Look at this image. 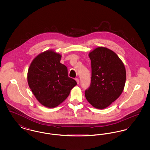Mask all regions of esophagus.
I'll return each mask as SVG.
<instances>
[{
  "label": "esophagus",
  "mask_w": 150,
  "mask_h": 150,
  "mask_svg": "<svg viewBox=\"0 0 150 150\" xmlns=\"http://www.w3.org/2000/svg\"><path fill=\"white\" fill-rule=\"evenodd\" d=\"M75 80L76 81V83H77V84H79V79H75Z\"/></svg>",
  "instance_id": "1"
}]
</instances>
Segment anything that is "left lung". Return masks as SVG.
Segmentation results:
<instances>
[{
    "mask_svg": "<svg viewBox=\"0 0 150 150\" xmlns=\"http://www.w3.org/2000/svg\"><path fill=\"white\" fill-rule=\"evenodd\" d=\"M92 78L85 96L89 103L98 109H104L117 100L122 92L126 70L120 58L114 51L99 47L89 52Z\"/></svg>",
    "mask_w": 150,
    "mask_h": 150,
    "instance_id": "8db88e82",
    "label": "left lung"
}]
</instances>
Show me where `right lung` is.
I'll return each mask as SVG.
<instances>
[{"label":"right lung","instance_id":"right-lung-1","mask_svg":"<svg viewBox=\"0 0 150 150\" xmlns=\"http://www.w3.org/2000/svg\"><path fill=\"white\" fill-rule=\"evenodd\" d=\"M61 57L53 50H46L35 57L29 67V87L36 100L45 107L58 106L77 84L68 76L66 66L60 63Z\"/></svg>","mask_w":150,"mask_h":150}]
</instances>
